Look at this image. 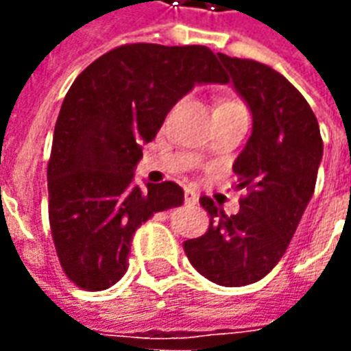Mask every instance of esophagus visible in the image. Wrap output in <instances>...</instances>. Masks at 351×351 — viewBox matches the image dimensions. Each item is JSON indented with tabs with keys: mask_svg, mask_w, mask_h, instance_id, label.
I'll list each match as a JSON object with an SVG mask.
<instances>
[{
	"mask_svg": "<svg viewBox=\"0 0 351 351\" xmlns=\"http://www.w3.org/2000/svg\"><path fill=\"white\" fill-rule=\"evenodd\" d=\"M184 203H186V205H188V206L197 205L199 197H197V195H195V191H191V190L184 191Z\"/></svg>",
	"mask_w": 351,
	"mask_h": 351,
	"instance_id": "obj_1",
	"label": "esophagus"
}]
</instances>
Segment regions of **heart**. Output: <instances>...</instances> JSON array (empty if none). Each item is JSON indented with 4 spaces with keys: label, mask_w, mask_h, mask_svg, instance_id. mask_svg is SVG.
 <instances>
[{
    "label": "heart",
    "mask_w": 351,
    "mask_h": 351,
    "mask_svg": "<svg viewBox=\"0 0 351 351\" xmlns=\"http://www.w3.org/2000/svg\"><path fill=\"white\" fill-rule=\"evenodd\" d=\"M228 103H237V101L235 99H221L218 105H228Z\"/></svg>",
    "instance_id": "heart-1"
}]
</instances>
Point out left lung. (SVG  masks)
<instances>
[{
  "label": "left lung",
  "mask_w": 351,
  "mask_h": 351,
  "mask_svg": "<svg viewBox=\"0 0 351 351\" xmlns=\"http://www.w3.org/2000/svg\"><path fill=\"white\" fill-rule=\"evenodd\" d=\"M218 58L252 112V135L233 163L248 193L233 216L199 199L210 226L184 252L205 278L237 287L263 278L286 254L316 188L324 143L312 108L286 77L254 60Z\"/></svg>",
  "instance_id": "obj_1"
}]
</instances>
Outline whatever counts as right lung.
<instances>
[{"instance_id":"add662e5","label":"right lung","mask_w":351,"mask_h":351,"mask_svg":"<svg viewBox=\"0 0 351 351\" xmlns=\"http://www.w3.org/2000/svg\"><path fill=\"white\" fill-rule=\"evenodd\" d=\"M208 82H228L213 50L152 43L116 47L75 79L47 169L52 241L75 286L101 291L116 284L135 231L184 203L175 182L133 186V169L176 101Z\"/></svg>"}]
</instances>
